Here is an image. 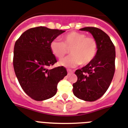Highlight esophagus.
Listing matches in <instances>:
<instances>
[{"label":"esophagus","instance_id":"esophagus-1","mask_svg":"<svg viewBox=\"0 0 128 128\" xmlns=\"http://www.w3.org/2000/svg\"><path fill=\"white\" fill-rule=\"evenodd\" d=\"M67 72H68V74H71L73 73V71L71 70H67Z\"/></svg>","mask_w":128,"mask_h":128}]
</instances>
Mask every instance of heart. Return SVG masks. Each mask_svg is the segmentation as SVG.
<instances>
[{"label":"heart","instance_id":"obj_1","mask_svg":"<svg viewBox=\"0 0 128 128\" xmlns=\"http://www.w3.org/2000/svg\"><path fill=\"white\" fill-rule=\"evenodd\" d=\"M70 49V56L60 61V64L72 68L78 64L87 65L97 54L98 42L92 36L78 32H70L62 37V42L54 40L50 43L52 54L58 59L63 58Z\"/></svg>","mask_w":128,"mask_h":128}]
</instances>
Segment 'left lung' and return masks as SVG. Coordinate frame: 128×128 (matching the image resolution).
<instances>
[{
	"mask_svg": "<svg viewBox=\"0 0 128 128\" xmlns=\"http://www.w3.org/2000/svg\"><path fill=\"white\" fill-rule=\"evenodd\" d=\"M80 30L92 34L98 42V52L90 63L75 71L77 81L72 85V91L76 98L93 102L104 94L112 81L115 70V48L109 36L99 28L86 27Z\"/></svg>",
	"mask_w": 128,
	"mask_h": 128,
	"instance_id": "8db88e82",
	"label": "left lung"
}]
</instances>
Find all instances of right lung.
<instances>
[{
	"label": "right lung",
	"instance_id": "add662e5",
	"mask_svg": "<svg viewBox=\"0 0 128 128\" xmlns=\"http://www.w3.org/2000/svg\"><path fill=\"white\" fill-rule=\"evenodd\" d=\"M64 32L43 26L30 28L15 43V73L23 90L34 100L42 101L54 96L58 83L67 75L64 66L48 68L57 62L50 43Z\"/></svg>",
	"mask_w": 128,
	"mask_h": 128
}]
</instances>
